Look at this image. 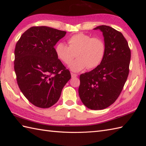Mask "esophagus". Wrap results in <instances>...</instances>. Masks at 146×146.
I'll return each instance as SVG.
<instances>
[{
    "instance_id": "1",
    "label": "esophagus",
    "mask_w": 146,
    "mask_h": 146,
    "mask_svg": "<svg viewBox=\"0 0 146 146\" xmlns=\"http://www.w3.org/2000/svg\"><path fill=\"white\" fill-rule=\"evenodd\" d=\"M71 75H72V78H74V77H76L78 76V74L76 73H71Z\"/></svg>"
}]
</instances>
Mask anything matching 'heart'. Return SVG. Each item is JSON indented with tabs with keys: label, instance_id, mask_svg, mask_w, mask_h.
Instances as JSON below:
<instances>
[{
	"label": "heart",
	"instance_id": "obj_1",
	"mask_svg": "<svg viewBox=\"0 0 146 146\" xmlns=\"http://www.w3.org/2000/svg\"><path fill=\"white\" fill-rule=\"evenodd\" d=\"M68 46L59 42L55 46L56 55L60 60L68 64L76 53L77 58L70 64L73 72H79L87 67L93 69L99 66L104 56L106 45L100 37H92L83 33L73 35L68 39Z\"/></svg>",
	"mask_w": 146,
	"mask_h": 146
}]
</instances>
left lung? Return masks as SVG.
Returning a JSON list of instances; mask_svg holds the SVG:
<instances>
[{"label": "left lung", "instance_id": "8db88e82", "mask_svg": "<svg viewBox=\"0 0 146 146\" xmlns=\"http://www.w3.org/2000/svg\"><path fill=\"white\" fill-rule=\"evenodd\" d=\"M94 30L103 33L106 51L99 66L80 75L78 93L84 106L101 110L113 104L123 90L129 72L131 50L117 30L107 25Z\"/></svg>", "mask_w": 146, "mask_h": 146}]
</instances>
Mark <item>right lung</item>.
I'll return each mask as SVG.
<instances>
[{
    "mask_svg": "<svg viewBox=\"0 0 146 146\" xmlns=\"http://www.w3.org/2000/svg\"><path fill=\"white\" fill-rule=\"evenodd\" d=\"M66 32L46 26L32 27L23 33L15 49L14 70L20 91L35 106L55 104L71 78L54 46Z\"/></svg>",
    "mask_w": 146,
    "mask_h": 146,
    "instance_id": "add662e5",
    "label": "right lung"
}]
</instances>
